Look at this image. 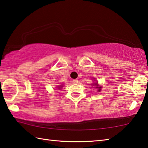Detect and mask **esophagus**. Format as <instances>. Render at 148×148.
I'll use <instances>...</instances> for the list:
<instances>
[{
  "label": "esophagus",
  "instance_id": "obj_1",
  "mask_svg": "<svg viewBox=\"0 0 148 148\" xmlns=\"http://www.w3.org/2000/svg\"><path fill=\"white\" fill-rule=\"evenodd\" d=\"M72 83H74V84H76V83H78V80H77V79H73L72 80Z\"/></svg>",
  "mask_w": 148,
  "mask_h": 148
}]
</instances>
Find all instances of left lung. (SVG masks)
Returning <instances> with one entry per match:
<instances>
[{
  "mask_svg": "<svg viewBox=\"0 0 148 148\" xmlns=\"http://www.w3.org/2000/svg\"><path fill=\"white\" fill-rule=\"evenodd\" d=\"M92 86H95V88H98V92H100V91L101 90V87H98V82H96L95 83H93V84H92Z\"/></svg>",
  "mask_w": 148,
  "mask_h": 148,
  "instance_id": "1",
  "label": "left lung"
}]
</instances>
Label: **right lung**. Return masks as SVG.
<instances>
[{
    "label": "right lung",
    "mask_w": 148,
    "mask_h": 148,
    "mask_svg": "<svg viewBox=\"0 0 148 148\" xmlns=\"http://www.w3.org/2000/svg\"><path fill=\"white\" fill-rule=\"evenodd\" d=\"M63 87V85H58V87L57 88H58V89H60V88H62Z\"/></svg>",
    "instance_id": "1"
}]
</instances>
